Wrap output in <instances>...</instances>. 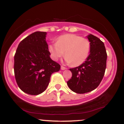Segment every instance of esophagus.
Wrapping results in <instances>:
<instances>
[{
	"mask_svg": "<svg viewBox=\"0 0 124 124\" xmlns=\"http://www.w3.org/2000/svg\"><path fill=\"white\" fill-rule=\"evenodd\" d=\"M61 70H65V69H66V68H65V67H64L63 66H61Z\"/></svg>",
	"mask_w": 124,
	"mask_h": 124,
	"instance_id": "obj_1",
	"label": "esophagus"
}]
</instances>
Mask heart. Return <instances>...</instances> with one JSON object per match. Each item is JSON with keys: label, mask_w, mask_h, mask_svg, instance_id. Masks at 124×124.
I'll return each instance as SVG.
<instances>
[{"label": "heart", "mask_w": 124, "mask_h": 124, "mask_svg": "<svg viewBox=\"0 0 124 124\" xmlns=\"http://www.w3.org/2000/svg\"><path fill=\"white\" fill-rule=\"evenodd\" d=\"M91 49L90 42L87 38L73 34L59 36L56 43L48 45L51 57L55 61L64 55L66 63L78 66L85 62L89 57Z\"/></svg>", "instance_id": "1"}]
</instances>
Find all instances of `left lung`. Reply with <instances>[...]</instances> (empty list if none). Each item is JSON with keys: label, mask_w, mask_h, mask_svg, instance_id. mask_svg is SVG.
Returning a JSON list of instances; mask_svg holds the SVG:
<instances>
[{"label": "left lung", "mask_w": 124, "mask_h": 124, "mask_svg": "<svg viewBox=\"0 0 124 124\" xmlns=\"http://www.w3.org/2000/svg\"><path fill=\"white\" fill-rule=\"evenodd\" d=\"M87 37L91 44L89 57L80 66L70 69L72 76L67 82L69 89L79 94L96 89L101 82L106 69L107 55L103 42L92 34Z\"/></svg>", "instance_id": "obj_1"}]
</instances>
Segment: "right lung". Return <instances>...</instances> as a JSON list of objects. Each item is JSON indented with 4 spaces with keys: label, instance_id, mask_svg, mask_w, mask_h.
<instances>
[{
    "label": "right lung",
    "instance_id": "add662e5",
    "mask_svg": "<svg viewBox=\"0 0 124 124\" xmlns=\"http://www.w3.org/2000/svg\"><path fill=\"white\" fill-rule=\"evenodd\" d=\"M46 32L37 31L23 39L16 52L14 71L23 92L38 95L45 90L51 75L60 70L59 63L51 59Z\"/></svg>",
    "mask_w": 124,
    "mask_h": 124
}]
</instances>
